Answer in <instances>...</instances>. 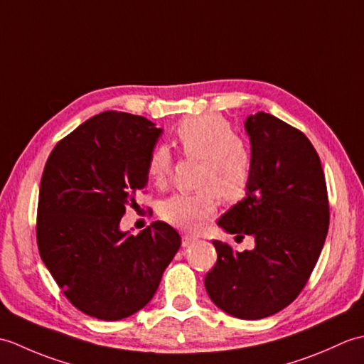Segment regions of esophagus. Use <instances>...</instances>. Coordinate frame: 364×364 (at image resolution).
<instances>
[{"label":"esophagus","mask_w":364,"mask_h":364,"mask_svg":"<svg viewBox=\"0 0 364 364\" xmlns=\"http://www.w3.org/2000/svg\"><path fill=\"white\" fill-rule=\"evenodd\" d=\"M197 241H198L197 236H192V235H183V236H181V244H183V247H189V245H192V244L197 242Z\"/></svg>","instance_id":"34e87169"}]
</instances>
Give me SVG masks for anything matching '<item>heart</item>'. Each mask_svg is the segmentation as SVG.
I'll list each match as a JSON object with an SVG mask.
<instances>
[{
    "label": "heart",
    "mask_w": 364,
    "mask_h": 364,
    "mask_svg": "<svg viewBox=\"0 0 364 364\" xmlns=\"http://www.w3.org/2000/svg\"><path fill=\"white\" fill-rule=\"evenodd\" d=\"M175 142L183 156L200 161L196 186L191 194H173L159 205L166 222L196 230L211 218L222 202H239L249 191L253 161L249 146L235 136L230 122L219 114L183 119L175 128ZM173 172V158L164 145L154 146L146 159V175L156 186H166Z\"/></svg>",
    "instance_id": "obj_1"
}]
</instances>
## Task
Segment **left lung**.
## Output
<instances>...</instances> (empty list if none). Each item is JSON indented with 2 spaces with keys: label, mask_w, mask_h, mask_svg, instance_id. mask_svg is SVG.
Instances as JSON below:
<instances>
[{
  "label": "left lung",
  "mask_w": 364,
  "mask_h": 364,
  "mask_svg": "<svg viewBox=\"0 0 364 364\" xmlns=\"http://www.w3.org/2000/svg\"><path fill=\"white\" fill-rule=\"evenodd\" d=\"M252 181L247 197L219 219L255 249L213 241L218 261L205 277L208 296L239 319H262L297 299L319 259L330 223L326 175L300 129L266 112L250 115Z\"/></svg>",
  "instance_id": "1"
}]
</instances>
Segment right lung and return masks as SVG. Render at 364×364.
<instances>
[{
    "label": "right lung",
    "mask_w": 364,
    "mask_h": 364,
    "mask_svg": "<svg viewBox=\"0 0 364 364\" xmlns=\"http://www.w3.org/2000/svg\"><path fill=\"white\" fill-rule=\"evenodd\" d=\"M161 133L141 115L105 111L60 139L46 159L38 253L70 304L92 318L120 321L144 308L181 245L161 220L136 236L119 230L127 210L137 211Z\"/></svg>",
    "instance_id": "1"
}]
</instances>
